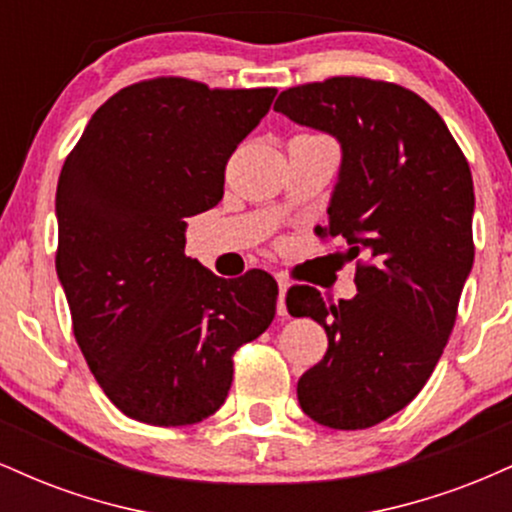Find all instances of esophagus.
Here are the masks:
<instances>
[{
	"label": "esophagus",
	"instance_id": "obj_1",
	"mask_svg": "<svg viewBox=\"0 0 512 512\" xmlns=\"http://www.w3.org/2000/svg\"><path fill=\"white\" fill-rule=\"evenodd\" d=\"M286 291H289V281L279 279V301H276V313L286 315Z\"/></svg>",
	"mask_w": 512,
	"mask_h": 512
}]
</instances>
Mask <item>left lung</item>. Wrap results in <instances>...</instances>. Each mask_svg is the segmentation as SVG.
Segmentation results:
<instances>
[{"label":"left lung","mask_w":512,"mask_h":512,"mask_svg":"<svg viewBox=\"0 0 512 512\" xmlns=\"http://www.w3.org/2000/svg\"><path fill=\"white\" fill-rule=\"evenodd\" d=\"M274 110L342 144L330 226L315 233L356 260L351 301L286 293L291 315L327 332L298 402L322 426L370 428L419 395L455 327L474 264L472 170L443 117L392 81L332 76L286 88Z\"/></svg>","instance_id":"1"}]
</instances>
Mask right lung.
Returning <instances> with one entry per match:
<instances>
[{
  "label": "right lung",
  "instance_id": "add662e5",
  "mask_svg": "<svg viewBox=\"0 0 512 512\" xmlns=\"http://www.w3.org/2000/svg\"><path fill=\"white\" fill-rule=\"evenodd\" d=\"M274 96L137 81L93 113L64 161L57 276L93 378L129 419H207L231 390L233 354L272 325V276L211 274L185 255V219L221 202L228 158Z\"/></svg>",
  "mask_w": 512,
  "mask_h": 512
}]
</instances>
